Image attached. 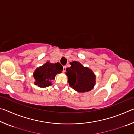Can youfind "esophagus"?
<instances>
[{
    "label": "esophagus",
    "mask_w": 134,
    "mask_h": 134,
    "mask_svg": "<svg viewBox=\"0 0 134 134\" xmlns=\"http://www.w3.org/2000/svg\"><path fill=\"white\" fill-rule=\"evenodd\" d=\"M65 69H66V66H65V65H64V66H63V72H65Z\"/></svg>",
    "instance_id": "obj_1"
}]
</instances>
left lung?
Wrapping results in <instances>:
<instances>
[{"mask_svg": "<svg viewBox=\"0 0 134 134\" xmlns=\"http://www.w3.org/2000/svg\"><path fill=\"white\" fill-rule=\"evenodd\" d=\"M71 67L66 69V74L70 86L78 92H89L93 88L95 77L87 67H84L77 62L70 63Z\"/></svg>", "mask_w": 134, "mask_h": 134, "instance_id": "left-lung-1", "label": "left lung"}]
</instances>
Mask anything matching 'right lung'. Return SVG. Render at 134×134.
Wrapping results in <instances>:
<instances>
[{"label": "right lung", "mask_w": 134, "mask_h": 134, "mask_svg": "<svg viewBox=\"0 0 134 134\" xmlns=\"http://www.w3.org/2000/svg\"><path fill=\"white\" fill-rule=\"evenodd\" d=\"M63 67L59 63H49L47 62L42 66L37 69L34 73L35 85L41 87H45L51 85V80L55 79V75L63 71Z\"/></svg>", "instance_id": "obj_1"}]
</instances>
